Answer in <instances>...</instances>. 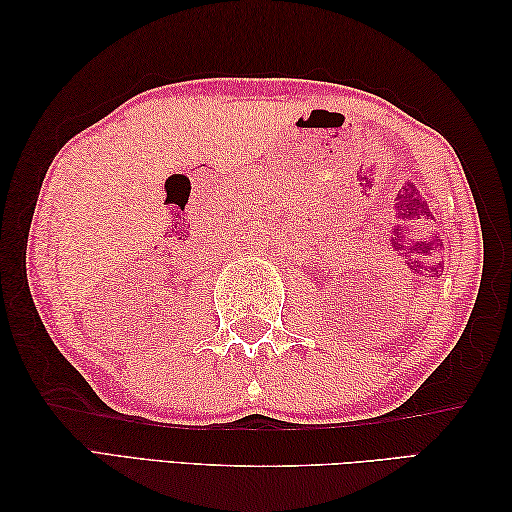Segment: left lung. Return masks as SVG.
Here are the masks:
<instances>
[{"instance_id":"obj_1","label":"left lung","mask_w":512,"mask_h":512,"mask_svg":"<svg viewBox=\"0 0 512 512\" xmlns=\"http://www.w3.org/2000/svg\"><path fill=\"white\" fill-rule=\"evenodd\" d=\"M431 217H433V215H431Z\"/></svg>"}]
</instances>
